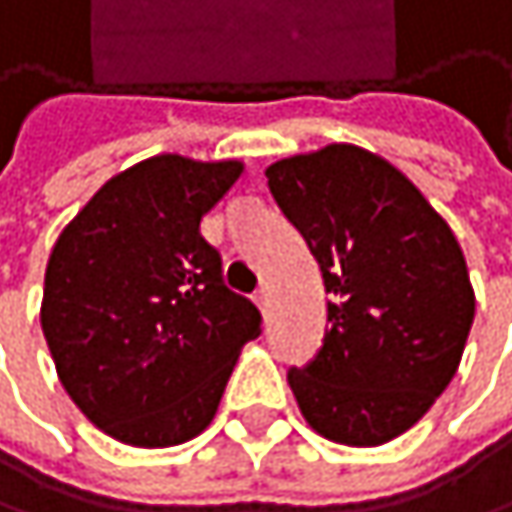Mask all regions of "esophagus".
I'll return each instance as SVG.
<instances>
[{
	"label": "esophagus",
	"mask_w": 512,
	"mask_h": 512,
	"mask_svg": "<svg viewBox=\"0 0 512 512\" xmlns=\"http://www.w3.org/2000/svg\"><path fill=\"white\" fill-rule=\"evenodd\" d=\"M270 300H273L270 288H258V291H254V303H258V309H261V312H267V309H270Z\"/></svg>",
	"instance_id": "34e87169"
}]
</instances>
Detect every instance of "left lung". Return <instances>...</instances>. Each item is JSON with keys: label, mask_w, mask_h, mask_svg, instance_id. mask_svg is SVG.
<instances>
[{"label": "left lung", "mask_w": 512, "mask_h": 512, "mask_svg": "<svg viewBox=\"0 0 512 512\" xmlns=\"http://www.w3.org/2000/svg\"><path fill=\"white\" fill-rule=\"evenodd\" d=\"M330 294L318 357L288 372L306 423L348 447L408 432L453 381L474 288L450 224L381 155L330 143L267 167Z\"/></svg>", "instance_id": "1"}]
</instances>
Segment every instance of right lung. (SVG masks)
<instances>
[{
	"label": "right lung",
	"instance_id": "1",
	"mask_svg": "<svg viewBox=\"0 0 512 512\" xmlns=\"http://www.w3.org/2000/svg\"><path fill=\"white\" fill-rule=\"evenodd\" d=\"M239 161L146 158L107 179L59 233L41 330L71 402L131 447L200 435L261 312L221 279L200 218Z\"/></svg>",
	"mask_w": 512,
	"mask_h": 512
}]
</instances>
